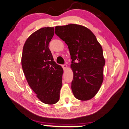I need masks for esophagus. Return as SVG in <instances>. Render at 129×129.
<instances>
[{
    "mask_svg": "<svg viewBox=\"0 0 129 129\" xmlns=\"http://www.w3.org/2000/svg\"><path fill=\"white\" fill-rule=\"evenodd\" d=\"M62 68L64 69V70H65L67 68L68 66H67V64H64V65H62Z\"/></svg>",
    "mask_w": 129,
    "mask_h": 129,
    "instance_id": "34e87169",
    "label": "esophagus"
}]
</instances>
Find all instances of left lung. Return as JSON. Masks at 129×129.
I'll return each mask as SVG.
<instances>
[{"label": "left lung", "instance_id": "obj_1", "mask_svg": "<svg viewBox=\"0 0 129 129\" xmlns=\"http://www.w3.org/2000/svg\"><path fill=\"white\" fill-rule=\"evenodd\" d=\"M55 34L70 51L74 74L71 89L75 97L81 101L91 100L103 81L105 59L102 47L90 29L81 25L56 26Z\"/></svg>", "mask_w": 129, "mask_h": 129}]
</instances>
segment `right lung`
Instances as JSON below:
<instances>
[{
    "instance_id": "obj_1",
    "label": "right lung",
    "mask_w": 129,
    "mask_h": 129,
    "mask_svg": "<svg viewBox=\"0 0 129 129\" xmlns=\"http://www.w3.org/2000/svg\"><path fill=\"white\" fill-rule=\"evenodd\" d=\"M54 34V27L38 29L29 36L23 46L21 64L29 87L42 102H58L62 87L63 69L56 64L49 49Z\"/></svg>"
}]
</instances>
